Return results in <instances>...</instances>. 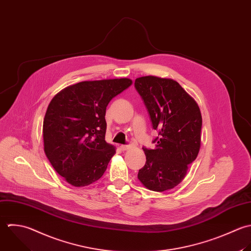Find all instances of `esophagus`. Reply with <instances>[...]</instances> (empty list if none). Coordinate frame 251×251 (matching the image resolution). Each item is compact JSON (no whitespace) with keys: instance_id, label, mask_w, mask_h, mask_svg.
I'll use <instances>...</instances> for the list:
<instances>
[{"instance_id":"obj_1","label":"esophagus","mask_w":251,"mask_h":251,"mask_svg":"<svg viewBox=\"0 0 251 251\" xmlns=\"http://www.w3.org/2000/svg\"><path fill=\"white\" fill-rule=\"evenodd\" d=\"M120 149H121V151H127V150L131 149V146L130 145H122V146H120Z\"/></svg>"}]
</instances>
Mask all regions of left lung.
<instances>
[{
    "instance_id": "obj_1",
    "label": "left lung",
    "mask_w": 251,
    "mask_h": 251,
    "mask_svg": "<svg viewBox=\"0 0 251 251\" xmlns=\"http://www.w3.org/2000/svg\"><path fill=\"white\" fill-rule=\"evenodd\" d=\"M135 87L158 131L154 150L143 148L146 164L138 179L149 190L164 192L179 185L201 145L202 118L197 101L173 79L143 76Z\"/></svg>"
}]
</instances>
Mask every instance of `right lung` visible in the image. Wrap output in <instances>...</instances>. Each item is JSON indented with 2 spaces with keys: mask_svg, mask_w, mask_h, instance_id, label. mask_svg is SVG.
Masks as SVG:
<instances>
[{
  "mask_svg": "<svg viewBox=\"0 0 251 251\" xmlns=\"http://www.w3.org/2000/svg\"><path fill=\"white\" fill-rule=\"evenodd\" d=\"M129 78L83 81L50 100L43 123L44 151L53 169L74 187L98 181L115 154L105 142L109 101L132 85Z\"/></svg>",
  "mask_w": 251,
  "mask_h": 251,
  "instance_id": "add662e5",
  "label": "right lung"
}]
</instances>
